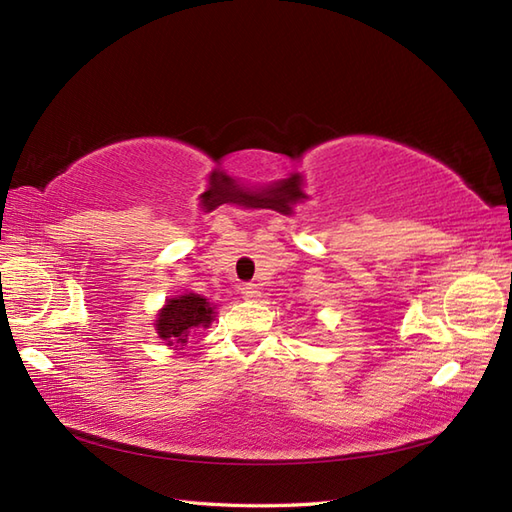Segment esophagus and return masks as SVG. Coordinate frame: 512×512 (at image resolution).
Segmentation results:
<instances>
[{"mask_svg": "<svg viewBox=\"0 0 512 512\" xmlns=\"http://www.w3.org/2000/svg\"><path fill=\"white\" fill-rule=\"evenodd\" d=\"M240 292H242V298H244V300H257V298H259V290H257L255 283L242 285Z\"/></svg>", "mask_w": 512, "mask_h": 512, "instance_id": "esophagus-1", "label": "esophagus"}]
</instances>
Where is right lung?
Wrapping results in <instances>:
<instances>
[{
	"mask_svg": "<svg viewBox=\"0 0 512 512\" xmlns=\"http://www.w3.org/2000/svg\"><path fill=\"white\" fill-rule=\"evenodd\" d=\"M214 318L216 305L209 303V298L194 292H183L179 296L166 298L164 307L157 311L153 326L157 337L166 346L181 352L196 331L212 326Z\"/></svg>",
	"mask_w": 512,
	"mask_h": 512,
	"instance_id": "add662e5",
	"label": "right lung"
}]
</instances>
